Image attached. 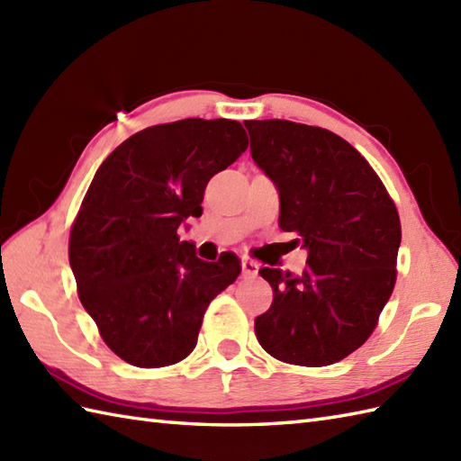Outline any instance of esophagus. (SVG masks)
Wrapping results in <instances>:
<instances>
[{"label": "esophagus", "instance_id": "34e87169", "mask_svg": "<svg viewBox=\"0 0 461 461\" xmlns=\"http://www.w3.org/2000/svg\"><path fill=\"white\" fill-rule=\"evenodd\" d=\"M258 271H259V266H258L256 261H251V259H243L241 261V273L246 277H256Z\"/></svg>", "mask_w": 461, "mask_h": 461}]
</instances>
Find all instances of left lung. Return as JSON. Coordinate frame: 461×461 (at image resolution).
<instances>
[{
	"label": "left lung",
	"instance_id": "obj_1",
	"mask_svg": "<svg viewBox=\"0 0 461 461\" xmlns=\"http://www.w3.org/2000/svg\"><path fill=\"white\" fill-rule=\"evenodd\" d=\"M251 158L279 192V228L309 251L301 276L263 267L273 303L256 319L271 357L327 366L375 330L396 283V205L357 149L319 126L246 121Z\"/></svg>",
	"mask_w": 461,
	"mask_h": 461
}]
</instances>
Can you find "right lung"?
I'll return each mask as SVG.
<instances>
[{"label":"right lung","instance_id":"add662e5","mask_svg":"<svg viewBox=\"0 0 461 461\" xmlns=\"http://www.w3.org/2000/svg\"><path fill=\"white\" fill-rule=\"evenodd\" d=\"M246 149L238 121L184 119L132 134L96 170L68 263L85 311L129 365L160 368L188 357L210 301L238 279V259L202 261L178 230L202 215L212 176Z\"/></svg>","mask_w":461,"mask_h":461}]
</instances>
